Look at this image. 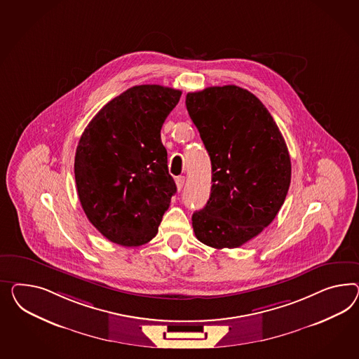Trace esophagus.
<instances>
[{
  "instance_id": "obj_1",
  "label": "esophagus",
  "mask_w": 359,
  "mask_h": 359,
  "mask_svg": "<svg viewBox=\"0 0 359 359\" xmlns=\"http://www.w3.org/2000/svg\"><path fill=\"white\" fill-rule=\"evenodd\" d=\"M175 182H176V187H177L179 191L183 189V187H184L185 184V176H177Z\"/></svg>"
}]
</instances>
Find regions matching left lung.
I'll use <instances>...</instances> for the list:
<instances>
[{"instance_id":"left-lung-1","label":"left lung","mask_w":359,"mask_h":359,"mask_svg":"<svg viewBox=\"0 0 359 359\" xmlns=\"http://www.w3.org/2000/svg\"><path fill=\"white\" fill-rule=\"evenodd\" d=\"M188 114L212 161V192L192 226L201 243L236 248L280 212L291 180L290 155L269 111L245 88L188 93Z\"/></svg>"}]
</instances>
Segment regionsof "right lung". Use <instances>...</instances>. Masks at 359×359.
I'll return each mask as SVG.
<instances>
[{
  "label": "right lung",
  "instance_id": "add662e5",
  "mask_svg": "<svg viewBox=\"0 0 359 359\" xmlns=\"http://www.w3.org/2000/svg\"><path fill=\"white\" fill-rule=\"evenodd\" d=\"M182 97L159 85L128 88L103 107L79 138L74 175L88 221L126 247L150 242L176 192L161 140Z\"/></svg>",
  "mask_w": 359,
  "mask_h": 359
}]
</instances>
